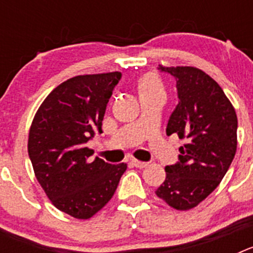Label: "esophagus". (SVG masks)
Segmentation results:
<instances>
[{"label":"esophagus","instance_id":"obj_1","mask_svg":"<svg viewBox=\"0 0 253 253\" xmlns=\"http://www.w3.org/2000/svg\"><path fill=\"white\" fill-rule=\"evenodd\" d=\"M134 166L138 167V169H144V167L148 166V162H142V161H138V160H133L131 161Z\"/></svg>","mask_w":253,"mask_h":253}]
</instances>
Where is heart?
<instances>
[{"instance_id": "heart-1", "label": "heart", "mask_w": 253, "mask_h": 253, "mask_svg": "<svg viewBox=\"0 0 253 253\" xmlns=\"http://www.w3.org/2000/svg\"><path fill=\"white\" fill-rule=\"evenodd\" d=\"M137 91L139 97L152 95H163V86L161 80L154 73L142 76L137 82Z\"/></svg>"}]
</instances>
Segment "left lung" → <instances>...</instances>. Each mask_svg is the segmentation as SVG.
<instances>
[{
	"label": "left lung",
	"mask_w": 253,
	"mask_h": 253,
	"mask_svg": "<svg viewBox=\"0 0 253 253\" xmlns=\"http://www.w3.org/2000/svg\"><path fill=\"white\" fill-rule=\"evenodd\" d=\"M176 80L178 104L167 124L177 134L178 162L166 166V180L156 195L169 207L189 210L213 193L237 151V115L222 87L195 67H158Z\"/></svg>",
	"instance_id": "obj_1"
}]
</instances>
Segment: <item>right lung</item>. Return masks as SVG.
<instances>
[{
    "label": "right lung",
    "instance_id": "right-lung-1",
    "mask_svg": "<svg viewBox=\"0 0 253 253\" xmlns=\"http://www.w3.org/2000/svg\"><path fill=\"white\" fill-rule=\"evenodd\" d=\"M120 72L76 76L51 91L34 116L28 152L38 182L60 211L88 219L115 193L126 163L91 160L86 143L102 120Z\"/></svg>",
    "mask_w": 253,
    "mask_h": 253
}]
</instances>
